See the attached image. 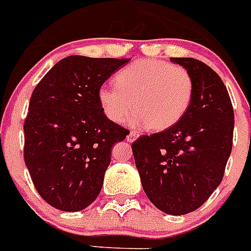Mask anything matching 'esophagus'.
Returning a JSON list of instances; mask_svg holds the SVG:
<instances>
[{
    "label": "esophagus",
    "instance_id": "obj_1",
    "mask_svg": "<svg viewBox=\"0 0 251 251\" xmlns=\"http://www.w3.org/2000/svg\"><path fill=\"white\" fill-rule=\"evenodd\" d=\"M138 132H135V131H130L129 132V135L126 136V139H127V142H130V143H132L134 142V140H136V139H138Z\"/></svg>",
    "mask_w": 251,
    "mask_h": 251
}]
</instances>
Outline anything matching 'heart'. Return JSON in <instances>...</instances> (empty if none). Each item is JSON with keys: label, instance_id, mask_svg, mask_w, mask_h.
<instances>
[{"label": "heart", "instance_id": "b5f03b06", "mask_svg": "<svg viewBox=\"0 0 251 251\" xmlns=\"http://www.w3.org/2000/svg\"><path fill=\"white\" fill-rule=\"evenodd\" d=\"M115 80L116 88L103 85L98 92L103 113L115 124H122L134 108L132 125L162 131L176 125L193 100L191 74L168 61L138 60L116 74Z\"/></svg>", "mask_w": 251, "mask_h": 251}]
</instances>
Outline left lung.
Wrapping results in <instances>:
<instances>
[{"instance_id": "8db88e82", "label": "left lung", "mask_w": 251, "mask_h": 251, "mask_svg": "<svg viewBox=\"0 0 251 251\" xmlns=\"http://www.w3.org/2000/svg\"><path fill=\"white\" fill-rule=\"evenodd\" d=\"M194 80L187 112L170 129L143 135L131 144L143 189L167 214L181 216L201 207L225 175L232 151L235 115L218 74L190 57H171Z\"/></svg>"}]
</instances>
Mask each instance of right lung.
I'll list each match as a JSON object with an SVG mask.
<instances>
[{"label": "right lung", "mask_w": 251, "mask_h": 251, "mask_svg": "<svg viewBox=\"0 0 251 251\" xmlns=\"http://www.w3.org/2000/svg\"><path fill=\"white\" fill-rule=\"evenodd\" d=\"M129 58L69 56L37 84L24 121V161L38 194L77 212L100 193L113 144L129 130L109 121L98 92Z\"/></svg>", "instance_id": "right-lung-1"}]
</instances>
